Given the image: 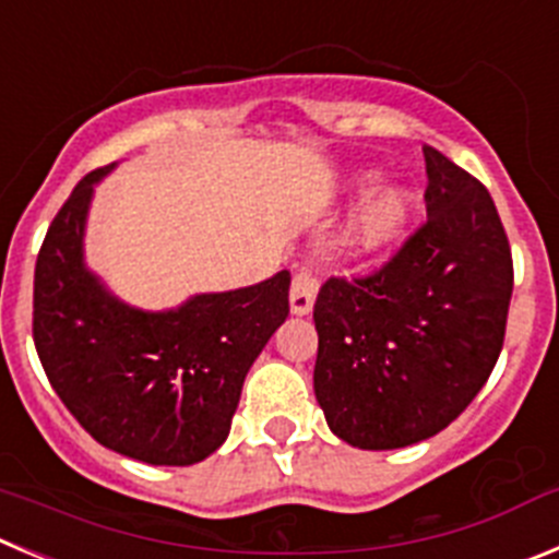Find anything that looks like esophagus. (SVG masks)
<instances>
[{
  "mask_svg": "<svg viewBox=\"0 0 559 559\" xmlns=\"http://www.w3.org/2000/svg\"><path fill=\"white\" fill-rule=\"evenodd\" d=\"M317 289H320V281L317 275L311 273L309 267L297 270V275L292 278V289H289V311L295 317H306L311 314L317 300Z\"/></svg>",
  "mask_w": 559,
  "mask_h": 559,
  "instance_id": "34e87169",
  "label": "esophagus"
}]
</instances>
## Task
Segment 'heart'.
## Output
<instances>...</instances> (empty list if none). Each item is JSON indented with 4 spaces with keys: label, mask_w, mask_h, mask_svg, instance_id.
I'll list each match as a JSON object with an SVG mask.
<instances>
[{
    "label": "heart",
    "mask_w": 559,
    "mask_h": 559,
    "mask_svg": "<svg viewBox=\"0 0 559 559\" xmlns=\"http://www.w3.org/2000/svg\"><path fill=\"white\" fill-rule=\"evenodd\" d=\"M383 185L380 168H358L350 190L367 195L338 234V245L350 259H374L405 237L416 215V195L403 185Z\"/></svg>",
    "instance_id": "heart-1"
}]
</instances>
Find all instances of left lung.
<instances>
[{"label": "left lung", "instance_id": "obj_1", "mask_svg": "<svg viewBox=\"0 0 559 559\" xmlns=\"http://www.w3.org/2000/svg\"><path fill=\"white\" fill-rule=\"evenodd\" d=\"M427 223L380 273L317 295L314 394L333 436L403 450L477 397L504 342L513 295L508 234L491 195L425 145Z\"/></svg>", "mask_w": 559, "mask_h": 559}]
</instances>
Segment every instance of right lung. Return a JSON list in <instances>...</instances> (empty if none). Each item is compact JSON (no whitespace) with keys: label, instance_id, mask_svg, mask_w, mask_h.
<instances>
[{"label":"right lung","instance_id":"1","mask_svg":"<svg viewBox=\"0 0 559 559\" xmlns=\"http://www.w3.org/2000/svg\"><path fill=\"white\" fill-rule=\"evenodd\" d=\"M98 168L74 187L35 264L33 336L51 389L98 444L151 466L223 447L248 369L289 314V273L140 309L85 262Z\"/></svg>","mask_w":559,"mask_h":559}]
</instances>
